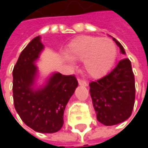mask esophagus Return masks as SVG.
Listing matches in <instances>:
<instances>
[{
    "label": "esophagus",
    "mask_w": 148,
    "mask_h": 148,
    "mask_svg": "<svg viewBox=\"0 0 148 148\" xmlns=\"http://www.w3.org/2000/svg\"><path fill=\"white\" fill-rule=\"evenodd\" d=\"M78 82H79V86H87V82L84 79H78Z\"/></svg>",
    "instance_id": "obj_1"
}]
</instances>
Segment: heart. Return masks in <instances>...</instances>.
Here are the masks:
<instances>
[{"mask_svg":"<svg viewBox=\"0 0 148 148\" xmlns=\"http://www.w3.org/2000/svg\"><path fill=\"white\" fill-rule=\"evenodd\" d=\"M66 55L72 61L83 62L86 73L100 78L110 69L116 57V47L108 38L79 36L68 45Z\"/></svg>","mask_w":148,"mask_h":148,"instance_id":"obj_1","label":"heart"}]
</instances>
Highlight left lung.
I'll list each match as a JSON object with an SVG mask.
<instances>
[{"label":"left lung","mask_w":148,"mask_h":148,"mask_svg":"<svg viewBox=\"0 0 148 148\" xmlns=\"http://www.w3.org/2000/svg\"><path fill=\"white\" fill-rule=\"evenodd\" d=\"M123 54L122 45L113 38ZM90 94L93 108L99 123L106 126L116 125L127 120L132 114L135 85L131 62L128 58L121 60L116 67L103 78L92 81Z\"/></svg>","instance_id":"left-lung-1"}]
</instances>
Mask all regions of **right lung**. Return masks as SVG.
<instances>
[{
	"label": "right lung",
	"instance_id": "obj_1",
	"mask_svg": "<svg viewBox=\"0 0 148 148\" xmlns=\"http://www.w3.org/2000/svg\"><path fill=\"white\" fill-rule=\"evenodd\" d=\"M40 37L34 38L22 50L13 70L14 108L21 120L39 133H55L63 125L66 105L78 81L74 75L53 74L44 87L34 89L38 73L35 61L44 49Z\"/></svg>",
	"mask_w": 148,
	"mask_h": 148
}]
</instances>
